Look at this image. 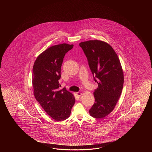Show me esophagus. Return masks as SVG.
Instances as JSON below:
<instances>
[{
	"label": "esophagus",
	"mask_w": 152,
	"mask_h": 152,
	"mask_svg": "<svg viewBox=\"0 0 152 152\" xmlns=\"http://www.w3.org/2000/svg\"><path fill=\"white\" fill-rule=\"evenodd\" d=\"M76 94H77V96H78V97H80V96H81V94H81V93H80V92H76Z\"/></svg>",
	"instance_id": "1"
}]
</instances>
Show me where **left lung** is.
<instances>
[{"mask_svg":"<svg viewBox=\"0 0 152 152\" xmlns=\"http://www.w3.org/2000/svg\"><path fill=\"white\" fill-rule=\"evenodd\" d=\"M79 45L98 85L94 92L95 103L89 113L94 118H102L113 110L121 96L124 83L122 66L116 52L106 42L90 40Z\"/></svg>","mask_w":152,"mask_h":152,"instance_id":"obj_1","label":"left lung"}]
</instances>
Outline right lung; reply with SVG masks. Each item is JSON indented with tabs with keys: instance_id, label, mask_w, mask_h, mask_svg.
Listing matches in <instances>:
<instances>
[{
	"instance_id": "add662e5",
	"label": "right lung",
	"mask_w": 152,
	"mask_h": 152,
	"mask_svg": "<svg viewBox=\"0 0 152 152\" xmlns=\"http://www.w3.org/2000/svg\"><path fill=\"white\" fill-rule=\"evenodd\" d=\"M73 45L63 43L47 49L38 56L32 68V86L36 99L47 113L56 121L68 118L75 103L73 94L64 88L58 80L66 53Z\"/></svg>"
}]
</instances>
